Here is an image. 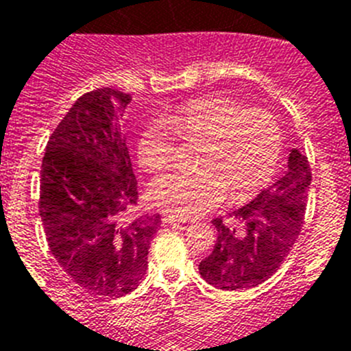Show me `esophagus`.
Instances as JSON below:
<instances>
[{
	"mask_svg": "<svg viewBox=\"0 0 351 351\" xmlns=\"http://www.w3.org/2000/svg\"><path fill=\"white\" fill-rule=\"evenodd\" d=\"M161 221L165 223V225H170V223H186V219L178 218V216H173V214H163V216H161Z\"/></svg>",
	"mask_w": 351,
	"mask_h": 351,
	"instance_id": "esophagus-1",
	"label": "esophagus"
}]
</instances>
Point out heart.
<instances>
[{
    "label": "heart",
    "mask_w": 351,
    "mask_h": 351,
    "mask_svg": "<svg viewBox=\"0 0 351 351\" xmlns=\"http://www.w3.org/2000/svg\"><path fill=\"white\" fill-rule=\"evenodd\" d=\"M179 142H198L195 170H173L149 186L153 206L178 218H195L223 202L226 191L243 200L271 182L281 154V130L265 108H244L226 96H200L151 121L137 142L138 165L169 169Z\"/></svg>",
    "instance_id": "heart-1"
}]
</instances>
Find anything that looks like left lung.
<instances>
[{
  "label": "left lung",
  "instance_id": "1",
  "mask_svg": "<svg viewBox=\"0 0 351 351\" xmlns=\"http://www.w3.org/2000/svg\"><path fill=\"white\" fill-rule=\"evenodd\" d=\"M311 169L300 149H291L288 170L250 204L216 218L218 239L200 262V276L219 290H247L274 274L290 255L304 225Z\"/></svg>",
  "mask_w": 351,
  "mask_h": 351
}]
</instances>
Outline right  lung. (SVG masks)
Segmentation results:
<instances>
[{
  "mask_svg": "<svg viewBox=\"0 0 351 351\" xmlns=\"http://www.w3.org/2000/svg\"><path fill=\"white\" fill-rule=\"evenodd\" d=\"M132 96L104 88L86 93L61 119L45 147L40 218L49 247L79 287L123 297L147 269L160 214L126 221L138 200L119 119Z\"/></svg>",
  "mask_w": 351,
  "mask_h": 351,
  "instance_id": "add662e5",
  "label": "right lung"
}]
</instances>
